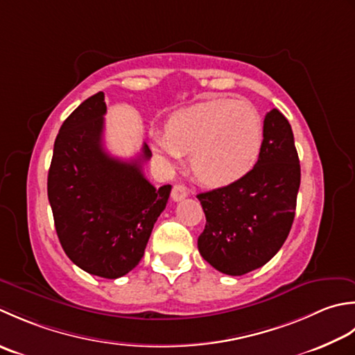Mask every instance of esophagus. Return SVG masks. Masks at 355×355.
<instances>
[{"mask_svg":"<svg viewBox=\"0 0 355 355\" xmlns=\"http://www.w3.org/2000/svg\"><path fill=\"white\" fill-rule=\"evenodd\" d=\"M187 196H188V190H187L185 185L176 184L175 187H173V190H171V199H173V200L179 202V200L185 199Z\"/></svg>","mask_w":355,"mask_h":355,"instance_id":"esophagus-1","label":"esophagus"}]
</instances>
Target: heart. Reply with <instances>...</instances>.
<instances>
[{
  "mask_svg": "<svg viewBox=\"0 0 355 355\" xmlns=\"http://www.w3.org/2000/svg\"><path fill=\"white\" fill-rule=\"evenodd\" d=\"M262 118L247 101L209 98L173 114L167 132L153 133L155 153L167 164L191 155L200 182L223 187L247 176L262 147Z\"/></svg>",
  "mask_w": 355,
  "mask_h": 355,
  "instance_id": "1",
  "label": "heart"
}]
</instances>
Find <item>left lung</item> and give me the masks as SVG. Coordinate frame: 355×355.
Instances as JSON below:
<instances>
[{"instance_id":"left-lung-1","label":"left lung","mask_w":355,"mask_h":355,"mask_svg":"<svg viewBox=\"0 0 355 355\" xmlns=\"http://www.w3.org/2000/svg\"><path fill=\"white\" fill-rule=\"evenodd\" d=\"M300 187V164L288 119L266 113L259 159L247 176L198 194L205 230L200 256L218 271L242 276L277 254L291 230Z\"/></svg>"}]
</instances>
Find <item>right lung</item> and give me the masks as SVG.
I'll list each match as a JSON object with an SVG mask.
<instances>
[{"instance_id":"1","label":"right lung","mask_w":355,"mask_h":355,"mask_svg":"<svg viewBox=\"0 0 355 355\" xmlns=\"http://www.w3.org/2000/svg\"><path fill=\"white\" fill-rule=\"evenodd\" d=\"M104 93L85 99L55 139L47 194L58 239L69 259L104 279L125 276L139 263L171 185L156 188L142 173L147 144L132 161L104 148Z\"/></svg>"}]
</instances>
